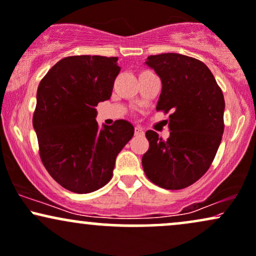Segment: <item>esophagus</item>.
<instances>
[{
    "label": "esophagus",
    "mask_w": 256,
    "mask_h": 256,
    "mask_svg": "<svg viewBox=\"0 0 256 256\" xmlns=\"http://www.w3.org/2000/svg\"><path fill=\"white\" fill-rule=\"evenodd\" d=\"M143 134H144V131L140 126H136V128H134V134H136V136H142Z\"/></svg>",
    "instance_id": "obj_1"
}]
</instances>
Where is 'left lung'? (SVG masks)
Listing matches in <instances>:
<instances>
[{
	"mask_svg": "<svg viewBox=\"0 0 256 256\" xmlns=\"http://www.w3.org/2000/svg\"><path fill=\"white\" fill-rule=\"evenodd\" d=\"M146 64L161 78L158 110L169 116L167 140L146 131L149 150L142 158L144 173L166 190L194 184L210 168L224 132L226 102L208 66L178 54L149 56Z\"/></svg>",
	"mask_w": 256,
	"mask_h": 256,
	"instance_id": "8db88e82",
	"label": "left lung"
}]
</instances>
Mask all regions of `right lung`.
<instances>
[{"label":"right lung","mask_w":256,"mask_h":256,"mask_svg":"<svg viewBox=\"0 0 256 256\" xmlns=\"http://www.w3.org/2000/svg\"><path fill=\"white\" fill-rule=\"evenodd\" d=\"M116 57L72 56L48 70L36 90L33 128L46 170L64 188L90 193L112 178L116 158L134 134L126 120L96 122L98 102L112 95Z\"/></svg>","instance_id":"right-lung-1"}]
</instances>
